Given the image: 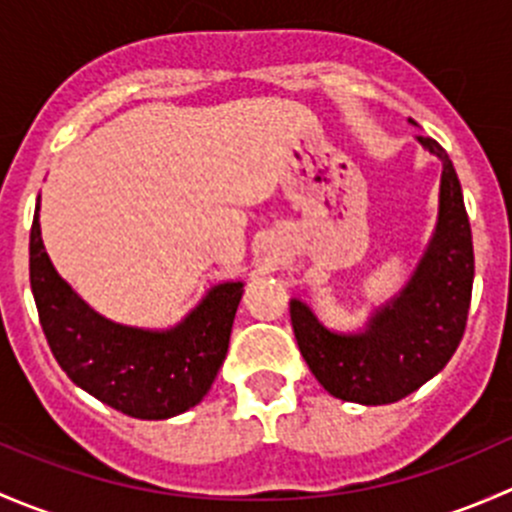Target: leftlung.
<instances>
[{"label":"left lung","mask_w":512,"mask_h":512,"mask_svg":"<svg viewBox=\"0 0 512 512\" xmlns=\"http://www.w3.org/2000/svg\"><path fill=\"white\" fill-rule=\"evenodd\" d=\"M418 143L441 158L443 173L436 232L409 285L356 334L332 332L302 299L289 302L294 337L309 371L342 401L381 406L404 399L448 364L466 332L476 265L461 183L433 138L418 136Z\"/></svg>","instance_id":"obj_1"}]
</instances>
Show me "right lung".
I'll return each instance as SVG.
<instances>
[{
    "mask_svg": "<svg viewBox=\"0 0 512 512\" xmlns=\"http://www.w3.org/2000/svg\"><path fill=\"white\" fill-rule=\"evenodd\" d=\"M29 280L51 354L76 386L133 418L178 416L203 401L223 366L242 282L210 287L173 329L126 327L94 312L51 265L39 203L29 235Z\"/></svg>",
    "mask_w": 512,
    "mask_h": 512,
    "instance_id": "right-lung-1",
    "label": "right lung"
}]
</instances>
